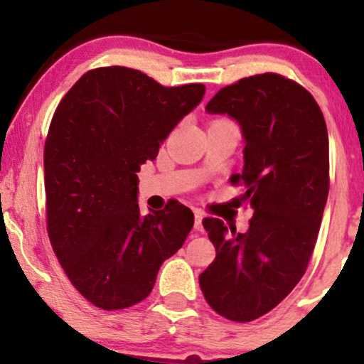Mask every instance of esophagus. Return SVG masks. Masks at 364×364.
<instances>
[{"label":"esophagus","instance_id":"obj_1","mask_svg":"<svg viewBox=\"0 0 364 364\" xmlns=\"http://www.w3.org/2000/svg\"><path fill=\"white\" fill-rule=\"evenodd\" d=\"M202 220H203V215L198 210H196V218H193V228H196L197 232L202 230Z\"/></svg>","mask_w":364,"mask_h":364}]
</instances>
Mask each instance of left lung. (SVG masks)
<instances>
[{
	"mask_svg": "<svg viewBox=\"0 0 364 364\" xmlns=\"http://www.w3.org/2000/svg\"><path fill=\"white\" fill-rule=\"evenodd\" d=\"M205 109L240 124L245 166L230 183L245 187L238 205L253 217L245 233L203 218L217 255L198 283L213 311L247 323L285 300L306 272L330 188L326 122L305 87L275 73L222 87Z\"/></svg>",
	"mask_w": 364,
	"mask_h": 364,
	"instance_id": "left-lung-1",
	"label": "left lung"
}]
</instances>
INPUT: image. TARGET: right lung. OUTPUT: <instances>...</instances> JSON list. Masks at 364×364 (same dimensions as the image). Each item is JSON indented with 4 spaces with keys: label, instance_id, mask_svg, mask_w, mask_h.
<instances>
[{
    "label": "right lung",
    "instance_id": "obj_1",
    "mask_svg": "<svg viewBox=\"0 0 364 364\" xmlns=\"http://www.w3.org/2000/svg\"><path fill=\"white\" fill-rule=\"evenodd\" d=\"M203 94V84L166 87L107 66L82 74L54 111L44 142L48 235L69 282L101 310L147 298L192 230L193 213L177 200L142 215L137 172Z\"/></svg>",
    "mask_w": 364,
    "mask_h": 364
}]
</instances>
